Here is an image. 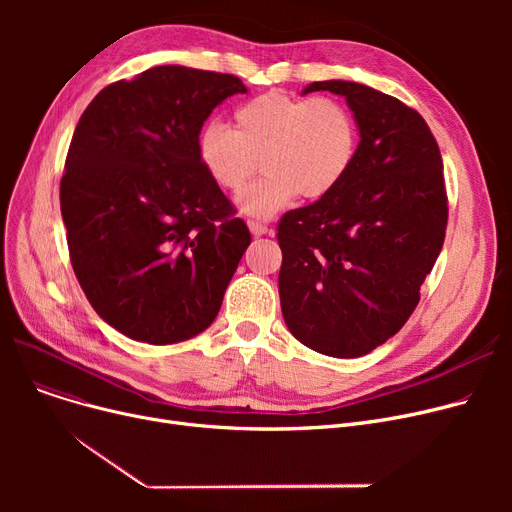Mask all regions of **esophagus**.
Instances as JSON below:
<instances>
[{
    "mask_svg": "<svg viewBox=\"0 0 512 512\" xmlns=\"http://www.w3.org/2000/svg\"><path fill=\"white\" fill-rule=\"evenodd\" d=\"M247 226H249V230H251L253 236H263V234L270 232V228H267V226L261 224V222H255V220H249Z\"/></svg>",
    "mask_w": 512,
    "mask_h": 512,
    "instance_id": "esophagus-1",
    "label": "esophagus"
}]
</instances>
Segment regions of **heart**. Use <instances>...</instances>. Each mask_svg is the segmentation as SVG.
Instances as JSON below:
<instances>
[{"mask_svg": "<svg viewBox=\"0 0 512 512\" xmlns=\"http://www.w3.org/2000/svg\"><path fill=\"white\" fill-rule=\"evenodd\" d=\"M357 147L355 118L340 101L278 91L240 105L232 130L209 122L197 137L201 166L224 191L238 193L259 161L265 176L236 201L253 218H272L299 195L328 197L351 170Z\"/></svg>", "mask_w": 512, "mask_h": 512, "instance_id": "1", "label": "heart"}]
</instances>
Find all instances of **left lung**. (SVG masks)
Wrapping results in <instances>:
<instances>
[{
  "label": "left lung",
  "instance_id": "obj_1",
  "mask_svg": "<svg viewBox=\"0 0 512 512\" xmlns=\"http://www.w3.org/2000/svg\"><path fill=\"white\" fill-rule=\"evenodd\" d=\"M313 91L346 99L359 147L328 197L280 220V305L311 351L355 359L405 326L442 251V155L425 120L396 97L351 80H319L303 95Z\"/></svg>",
  "mask_w": 512,
  "mask_h": 512
}]
</instances>
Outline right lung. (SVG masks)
I'll return each instance as SVG.
<instances>
[{
	"mask_svg": "<svg viewBox=\"0 0 512 512\" xmlns=\"http://www.w3.org/2000/svg\"><path fill=\"white\" fill-rule=\"evenodd\" d=\"M232 74L155 66L105 87L80 116L60 184L74 274L120 334L174 344L207 330L240 257L247 224L197 155Z\"/></svg>",
	"mask_w": 512,
	"mask_h": 512,
	"instance_id": "obj_1",
	"label": "right lung"
}]
</instances>
